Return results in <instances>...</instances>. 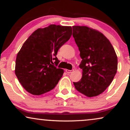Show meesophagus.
I'll return each mask as SVG.
<instances>
[{"mask_svg": "<svg viewBox=\"0 0 130 130\" xmlns=\"http://www.w3.org/2000/svg\"><path fill=\"white\" fill-rule=\"evenodd\" d=\"M73 71V70H65V71H66L67 73H68V74L71 73Z\"/></svg>", "mask_w": 130, "mask_h": 130, "instance_id": "obj_1", "label": "esophagus"}]
</instances>
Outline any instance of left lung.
Returning a JSON list of instances; mask_svg holds the SVG:
<instances>
[{
    "mask_svg": "<svg viewBox=\"0 0 130 130\" xmlns=\"http://www.w3.org/2000/svg\"><path fill=\"white\" fill-rule=\"evenodd\" d=\"M73 36L82 59L83 76L73 83L76 89L87 97L102 93L117 71V57L109 40L102 33L87 26H73Z\"/></svg>",
    "mask_w": 130,
    "mask_h": 130,
    "instance_id": "obj_1",
    "label": "left lung"
}]
</instances>
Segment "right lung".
I'll use <instances>...</instances> for the list:
<instances>
[{"label":"right lung","instance_id":"right-lung-1","mask_svg":"<svg viewBox=\"0 0 130 130\" xmlns=\"http://www.w3.org/2000/svg\"><path fill=\"white\" fill-rule=\"evenodd\" d=\"M71 35V26L51 24L36 30L25 41L16 56L15 74L29 93L40 95L56 87L64 71L53 62L59 63L58 50Z\"/></svg>","mask_w":130,"mask_h":130}]
</instances>
